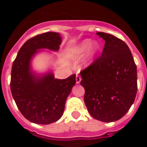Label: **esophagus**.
<instances>
[{
    "label": "esophagus",
    "instance_id": "1",
    "mask_svg": "<svg viewBox=\"0 0 147 147\" xmlns=\"http://www.w3.org/2000/svg\"><path fill=\"white\" fill-rule=\"evenodd\" d=\"M81 80H82L81 76H78V75H77V76H76V83H77V84H79L81 82Z\"/></svg>",
    "mask_w": 147,
    "mask_h": 147
}]
</instances>
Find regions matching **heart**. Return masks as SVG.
<instances>
[{"label":"heart","instance_id":"b5f03b06","mask_svg":"<svg viewBox=\"0 0 147 147\" xmlns=\"http://www.w3.org/2000/svg\"><path fill=\"white\" fill-rule=\"evenodd\" d=\"M92 45V41L90 40H85L84 41L81 42L80 44H78L76 47H75L71 52L72 55H73L74 57L76 58H80L81 56H82L84 54H85L86 52L88 51V49H89L90 47ZM98 48H99V46H98V43L94 42L92 44V46L91 47V49L89 50V54H88V57L92 58L94 55V54L97 53Z\"/></svg>","mask_w":147,"mask_h":147}]
</instances>
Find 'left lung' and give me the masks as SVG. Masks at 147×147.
<instances>
[{
    "mask_svg": "<svg viewBox=\"0 0 147 147\" xmlns=\"http://www.w3.org/2000/svg\"><path fill=\"white\" fill-rule=\"evenodd\" d=\"M105 41L100 56L81 71L84 100L89 114L103 122L123 117L137 92V65L129 47L109 33L98 32Z\"/></svg>",
    "mask_w": 147,
    "mask_h": 147,
    "instance_id": "8db88e82",
    "label": "left lung"
}]
</instances>
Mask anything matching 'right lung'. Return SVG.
I'll use <instances>...</instances> for the list:
<instances>
[{
	"label": "right lung",
	"mask_w": 147,
	"mask_h": 147,
	"mask_svg": "<svg viewBox=\"0 0 147 147\" xmlns=\"http://www.w3.org/2000/svg\"><path fill=\"white\" fill-rule=\"evenodd\" d=\"M62 42L59 33L47 32L26 41L13 62L10 91L18 109L28 121L39 124L57 121L76 84V75L55 78L53 72L37 76L31 70L32 58L40 49L58 51Z\"/></svg>",
	"instance_id": "obj_1"
}]
</instances>
